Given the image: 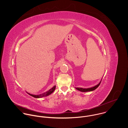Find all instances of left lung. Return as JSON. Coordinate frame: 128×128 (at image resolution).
Returning <instances> with one entry per match:
<instances>
[{
    "mask_svg": "<svg viewBox=\"0 0 128 128\" xmlns=\"http://www.w3.org/2000/svg\"><path fill=\"white\" fill-rule=\"evenodd\" d=\"M101 81H100V82L98 84V85H96V86H94V87H92V88H87V89H84V88H75L77 90H79V91H80L82 92H90V91H94V90L95 89H96L98 86H99V85H100V83H101Z\"/></svg>",
    "mask_w": 128,
    "mask_h": 128,
    "instance_id": "1",
    "label": "left lung"
}]
</instances>
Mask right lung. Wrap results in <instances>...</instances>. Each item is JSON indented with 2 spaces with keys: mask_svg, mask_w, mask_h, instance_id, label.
<instances>
[{
  "mask_svg": "<svg viewBox=\"0 0 128 128\" xmlns=\"http://www.w3.org/2000/svg\"><path fill=\"white\" fill-rule=\"evenodd\" d=\"M55 88H56V86H54L52 89H50L49 91L44 92V93H43L42 94H38V95H35V94H30V93H28V92H26L28 94H30V96L34 97V98H42V97H44V96H49L50 95V94H51L53 92L55 91Z\"/></svg>",
  "mask_w": 128,
  "mask_h": 128,
  "instance_id": "add662e5",
  "label": "right lung"
}]
</instances>
